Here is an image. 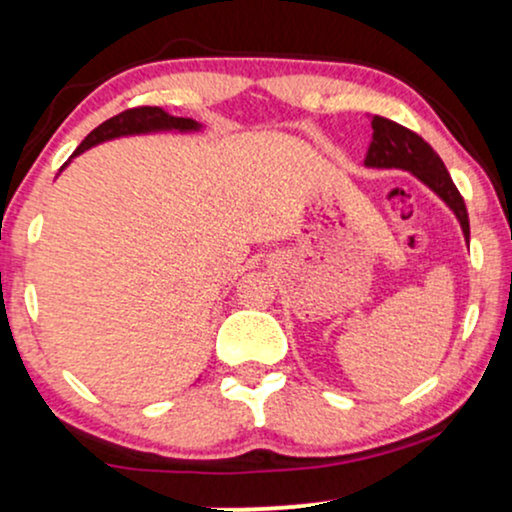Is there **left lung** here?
Here are the masks:
<instances>
[{"instance_id": "1", "label": "left lung", "mask_w": 512, "mask_h": 512, "mask_svg": "<svg viewBox=\"0 0 512 512\" xmlns=\"http://www.w3.org/2000/svg\"><path fill=\"white\" fill-rule=\"evenodd\" d=\"M370 125H373V142L368 146L366 166L402 168L414 173L416 178L424 182L426 187H431V190L455 211L457 221H460L462 226L464 240L469 243V216L467 207H464V199L460 192H457L445 163L440 161V156L431 149V144H426L419 134L397 125V122L387 120V117L373 115Z\"/></svg>"}]
</instances>
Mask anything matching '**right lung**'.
I'll return each instance as SVG.
<instances>
[{"mask_svg": "<svg viewBox=\"0 0 512 512\" xmlns=\"http://www.w3.org/2000/svg\"><path fill=\"white\" fill-rule=\"evenodd\" d=\"M202 125L190 117H175L168 115L166 110L151 108V105H142V108H129L125 113L110 117L103 125H98L91 134L79 144V149L74 151V156L84 154L91 146L108 142V139L117 137H129V134H149V132H166V129H175V132H195Z\"/></svg>", "mask_w": 512, "mask_h": 512, "instance_id": "obj_1", "label": "right lung"}]
</instances>
